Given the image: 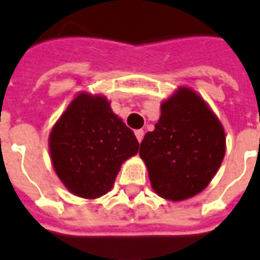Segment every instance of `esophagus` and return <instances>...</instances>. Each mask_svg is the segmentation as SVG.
<instances>
[{"label": "esophagus", "instance_id": "esophagus-1", "mask_svg": "<svg viewBox=\"0 0 260 260\" xmlns=\"http://www.w3.org/2000/svg\"><path fill=\"white\" fill-rule=\"evenodd\" d=\"M135 135H136V139H138V142L142 143L143 138H144V131H143V129L135 131Z\"/></svg>", "mask_w": 260, "mask_h": 260}]
</instances>
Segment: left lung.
I'll use <instances>...</instances> for the list:
<instances>
[{
    "mask_svg": "<svg viewBox=\"0 0 260 260\" xmlns=\"http://www.w3.org/2000/svg\"><path fill=\"white\" fill-rule=\"evenodd\" d=\"M152 189L181 201L205 189L225 154L218 118L197 93L181 87L162 104V114L140 144Z\"/></svg>",
    "mask_w": 260,
    "mask_h": 260,
    "instance_id": "8db88e82",
    "label": "left lung"
}]
</instances>
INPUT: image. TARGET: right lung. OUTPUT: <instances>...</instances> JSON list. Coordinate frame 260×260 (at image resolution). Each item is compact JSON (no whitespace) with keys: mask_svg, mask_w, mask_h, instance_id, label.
I'll use <instances>...</instances> for the list:
<instances>
[{"mask_svg":"<svg viewBox=\"0 0 260 260\" xmlns=\"http://www.w3.org/2000/svg\"><path fill=\"white\" fill-rule=\"evenodd\" d=\"M138 151L132 129L100 95L79 94L50 135L55 171L67 189L79 197L97 198L108 193L121 163Z\"/></svg>","mask_w":260,"mask_h":260,"instance_id":"1","label":"right lung"}]
</instances>
